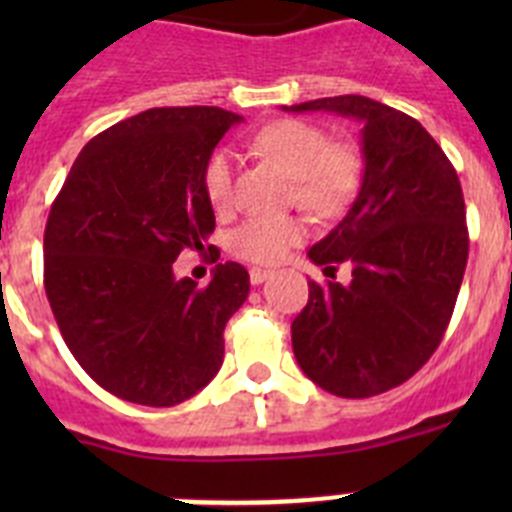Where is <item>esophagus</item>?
I'll use <instances>...</instances> for the list:
<instances>
[{
	"label": "esophagus",
	"mask_w": 512,
	"mask_h": 512,
	"mask_svg": "<svg viewBox=\"0 0 512 512\" xmlns=\"http://www.w3.org/2000/svg\"><path fill=\"white\" fill-rule=\"evenodd\" d=\"M248 277H251V284H264L266 279L271 277L269 269H259V266H253L251 271H248Z\"/></svg>",
	"instance_id": "esophagus-1"
}]
</instances>
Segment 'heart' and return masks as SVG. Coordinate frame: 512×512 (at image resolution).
<instances>
[{"instance_id": "heart-1", "label": "heart", "mask_w": 512, "mask_h": 512, "mask_svg": "<svg viewBox=\"0 0 512 512\" xmlns=\"http://www.w3.org/2000/svg\"><path fill=\"white\" fill-rule=\"evenodd\" d=\"M253 151L292 176V200L318 217H336L354 202L364 164L356 146L330 140L320 125L277 120L251 140ZM205 194L215 212L233 207V156L212 153L205 166ZM305 238V223L295 215L248 217L230 233L228 248L251 264H279Z\"/></svg>"}]
</instances>
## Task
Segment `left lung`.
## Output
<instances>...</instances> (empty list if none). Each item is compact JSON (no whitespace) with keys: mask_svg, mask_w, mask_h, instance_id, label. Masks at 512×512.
I'll return each instance as SVG.
<instances>
[{"mask_svg":"<svg viewBox=\"0 0 512 512\" xmlns=\"http://www.w3.org/2000/svg\"><path fill=\"white\" fill-rule=\"evenodd\" d=\"M292 112L361 122L364 182L348 215L307 251L351 284L307 282L292 323L302 372L338 397H374L408 382L441 343L467 269L469 233L459 176L431 133L361 94L312 99Z\"/></svg>","mask_w":512,"mask_h":512,"instance_id":"8db88e82","label":"left lung"}]
</instances>
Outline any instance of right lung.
Returning a JSON list of instances; mask_svg holds the SVG:
<instances>
[{
	"mask_svg": "<svg viewBox=\"0 0 512 512\" xmlns=\"http://www.w3.org/2000/svg\"><path fill=\"white\" fill-rule=\"evenodd\" d=\"M241 120L220 107L128 117L81 148L53 200L45 295L81 369L120 400L171 408L223 364V330L246 302L248 271L225 261L197 287L171 266L215 230L205 166Z\"/></svg>",
	"mask_w": 512,
	"mask_h": 512,
	"instance_id": "add662e5",
	"label": "right lung"
}]
</instances>
